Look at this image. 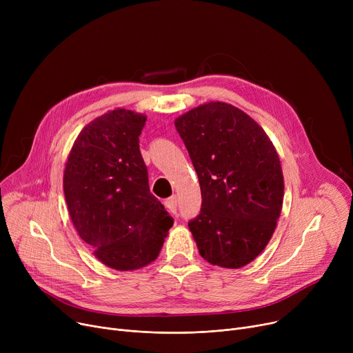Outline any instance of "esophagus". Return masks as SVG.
Returning a JSON list of instances; mask_svg holds the SVG:
<instances>
[{
  "label": "esophagus",
  "instance_id": "34e87169",
  "mask_svg": "<svg viewBox=\"0 0 353 353\" xmlns=\"http://www.w3.org/2000/svg\"><path fill=\"white\" fill-rule=\"evenodd\" d=\"M165 208L169 209V212L172 213H176L177 212V197L176 196H172L165 200Z\"/></svg>",
  "mask_w": 353,
  "mask_h": 353
}]
</instances>
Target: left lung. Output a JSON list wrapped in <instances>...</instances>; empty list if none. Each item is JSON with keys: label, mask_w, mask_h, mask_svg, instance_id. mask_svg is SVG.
<instances>
[{"label": "left lung", "mask_w": 353, "mask_h": 353, "mask_svg": "<svg viewBox=\"0 0 353 353\" xmlns=\"http://www.w3.org/2000/svg\"><path fill=\"white\" fill-rule=\"evenodd\" d=\"M201 190L200 214L189 221L200 256L239 269L262 253L276 229L285 181L265 130L237 107L210 101L174 121Z\"/></svg>", "instance_id": "obj_1"}]
</instances>
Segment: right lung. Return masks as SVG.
Instances as JSON below:
<instances>
[{
  "instance_id": "add662e5",
  "label": "right lung",
  "mask_w": 353,
  "mask_h": 353,
  "mask_svg": "<svg viewBox=\"0 0 353 353\" xmlns=\"http://www.w3.org/2000/svg\"><path fill=\"white\" fill-rule=\"evenodd\" d=\"M147 117L116 108L87 124L64 169L74 228L94 256L116 270L154 262L173 219L150 193L139 136Z\"/></svg>"
}]
</instances>
